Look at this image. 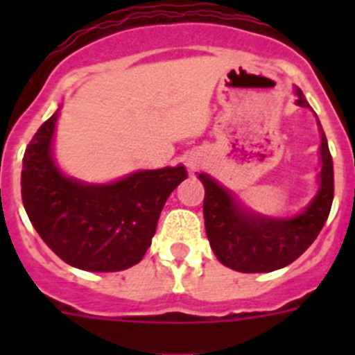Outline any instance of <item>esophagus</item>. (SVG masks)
Wrapping results in <instances>:
<instances>
[{"mask_svg": "<svg viewBox=\"0 0 355 355\" xmlns=\"http://www.w3.org/2000/svg\"><path fill=\"white\" fill-rule=\"evenodd\" d=\"M188 165H190V168H193V167H196V165H193V163H188Z\"/></svg>", "mask_w": 355, "mask_h": 355, "instance_id": "obj_1", "label": "esophagus"}]
</instances>
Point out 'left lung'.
Masks as SVG:
<instances>
[{"label":"left lung","mask_w":355,"mask_h":355,"mask_svg":"<svg viewBox=\"0 0 355 355\" xmlns=\"http://www.w3.org/2000/svg\"><path fill=\"white\" fill-rule=\"evenodd\" d=\"M295 105L309 108L306 97L295 89ZM320 128L318 190L297 215L266 216L245 208L225 187L206 172L199 180L206 190L205 225L216 259L243 274L274 272L290 265L311 245L324 227L334 197V172L327 139Z\"/></svg>","instance_id":"obj_1"}]
</instances>
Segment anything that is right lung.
<instances>
[{
  "label": "right lung",
  "mask_w": 355,
  "mask_h": 355,
  "mask_svg": "<svg viewBox=\"0 0 355 355\" xmlns=\"http://www.w3.org/2000/svg\"><path fill=\"white\" fill-rule=\"evenodd\" d=\"M60 108L24 153L21 193L28 218L67 265L87 272L126 270L150 247L165 200L187 180V168L137 171L112 183L69 178L53 156Z\"/></svg>",
  "instance_id": "right-lung-1"
}]
</instances>
